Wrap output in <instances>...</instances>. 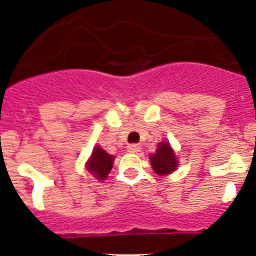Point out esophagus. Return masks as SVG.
Returning a JSON list of instances; mask_svg holds the SVG:
<instances>
[{"instance_id": "34e87169", "label": "esophagus", "mask_w": 256, "mask_h": 256, "mask_svg": "<svg viewBox=\"0 0 256 256\" xmlns=\"http://www.w3.org/2000/svg\"><path fill=\"white\" fill-rule=\"evenodd\" d=\"M126 150L130 151V152H132V154H137L140 150H141V146H140V144H128V146H126Z\"/></svg>"}]
</instances>
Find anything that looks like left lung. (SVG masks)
Masks as SVG:
<instances>
[{
  "label": "left lung",
  "mask_w": 256,
  "mask_h": 256,
  "mask_svg": "<svg viewBox=\"0 0 256 256\" xmlns=\"http://www.w3.org/2000/svg\"><path fill=\"white\" fill-rule=\"evenodd\" d=\"M151 166L159 176L169 174L177 168V160L168 142H162L156 152L150 156Z\"/></svg>",
  "instance_id": "obj_1"
}]
</instances>
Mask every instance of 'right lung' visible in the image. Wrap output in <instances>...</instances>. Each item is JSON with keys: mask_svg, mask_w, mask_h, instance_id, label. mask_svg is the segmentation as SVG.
Segmentation results:
<instances>
[{"mask_svg": "<svg viewBox=\"0 0 256 256\" xmlns=\"http://www.w3.org/2000/svg\"><path fill=\"white\" fill-rule=\"evenodd\" d=\"M112 162L114 156L106 152L100 146H96L92 151L91 159L87 162L88 172H91L92 176H94L97 180H105L112 169Z\"/></svg>", "mask_w": 256, "mask_h": 256, "instance_id": "add662e5", "label": "right lung"}]
</instances>
